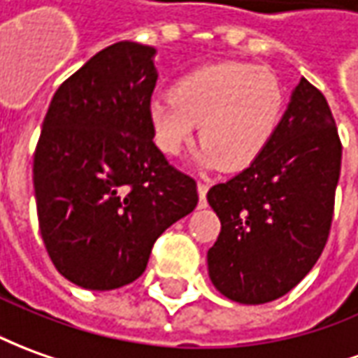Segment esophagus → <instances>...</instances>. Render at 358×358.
<instances>
[{
	"instance_id": "34e87169",
	"label": "esophagus",
	"mask_w": 358,
	"mask_h": 358,
	"mask_svg": "<svg viewBox=\"0 0 358 358\" xmlns=\"http://www.w3.org/2000/svg\"><path fill=\"white\" fill-rule=\"evenodd\" d=\"M196 191H199V199H201V201H199V206H201V208H204V206H206V193H208V185L203 183V181H199V183H196Z\"/></svg>"
}]
</instances>
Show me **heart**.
I'll return each instance as SVG.
<instances>
[{
	"label": "heart",
	"instance_id": "obj_1",
	"mask_svg": "<svg viewBox=\"0 0 358 358\" xmlns=\"http://www.w3.org/2000/svg\"><path fill=\"white\" fill-rule=\"evenodd\" d=\"M285 115V91L268 70L245 62L208 64L175 81L171 93L150 103L155 148L167 157L183 152L201 127L203 167L243 171L271 146Z\"/></svg>",
	"mask_w": 358,
	"mask_h": 358
}]
</instances>
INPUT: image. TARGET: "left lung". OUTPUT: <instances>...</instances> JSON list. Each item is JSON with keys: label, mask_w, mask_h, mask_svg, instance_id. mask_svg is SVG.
<instances>
[{"label": "left lung", "mask_w": 358, "mask_h": 358, "mask_svg": "<svg viewBox=\"0 0 358 358\" xmlns=\"http://www.w3.org/2000/svg\"><path fill=\"white\" fill-rule=\"evenodd\" d=\"M341 150L324 93L302 78L265 154L206 194L222 224L208 273L224 296L265 304L312 271L329 238Z\"/></svg>", "instance_id": "1"}]
</instances>
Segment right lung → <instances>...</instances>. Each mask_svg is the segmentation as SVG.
I'll list each match as a JSON object with an SVG mask.
<instances>
[{
	"instance_id": "1",
	"label": "right lung",
	"mask_w": 358,
	"mask_h": 358,
	"mask_svg": "<svg viewBox=\"0 0 358 358\" xmlns=\"http://www.w3.org/2000/svg\"><path fill=\"white\" fill-rule=\"evenodd\" d=\"M152 46L110 44L62 83L34 150L38 228L73 285L113 290L146 271L155 240L199 203L193 177L155 148Z\"/></svg>"
}]
</instances>
